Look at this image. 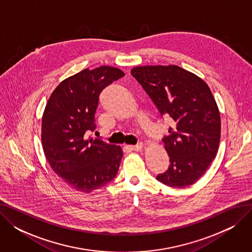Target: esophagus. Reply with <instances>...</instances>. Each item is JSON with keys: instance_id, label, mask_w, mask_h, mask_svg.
I'll return each mask as SVG.
<instances>
[{"instance_id": "34e87169", "label": "esophagus", "mask_w": 252, "mask_h": 252, "mask_svg": "<svg viewBox=\"0 0 252 252\" xmlns=\"http://www.w3.org/2000/svg\"><path fill=\"white\" fill-rule=\"evenodd\" d=\"M143 146L144 145L142 143H139V144L135 145V146H129V149L133 151H141L143 149Z\"/></svg>"}]
</instances>
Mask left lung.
<instances>
[{"mask_svg": "<svg viewBox=\"0 0 252 252\" xmlns=\"http://www.w3.org/2000/svg\"><path fill=\"white\" fill-rule=\"evenodd\" d=\"M158 112L173 119L163 139L170 164L157 180L184 188L199 180L216 158L220 115L207 84L177 65L137 66L130 70Z\"/></svg>", "mask_w": 252, "mask_h": 252, "instance_id": "left-lung-1", "label": "left lung"}]
</instances>
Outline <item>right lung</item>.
Wrapping results in <instances>:
<instances>
[{
	"mask_svg": "<svg viewBox=\"0 0 252 252\" xmlns=\"http://www.w3.org/2000/svg\"><path fill=\"white\" fill-rule=\"evenodd\" d=\"M125 75L113 66L86 68L62 81L51 94L42 117V145L47 160L63 182L75 191L91 193L112 181L123 150L98 139L94 130L99 95Z\"/></svg>",
	"mask_w": 252,
	"mask_h": 252,
	"instance_id": "1",
	"label": "right lung"
}]
</instances>
